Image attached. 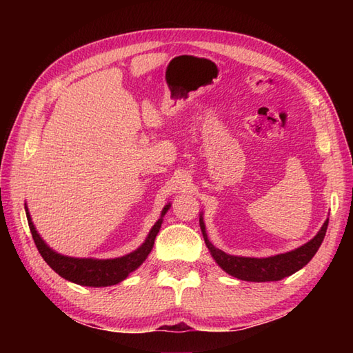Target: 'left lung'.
Returning a JSON list of instances; mask_svg holds the SVG:
<instances>
[{
	"mask_svg": "<svg viewBox=\"0 0 353 353\" xmlns=\"http://www.w3.org/2000/svg\"><path fill=\"white\" fill-rule=\"evenodd\" d=\"M327 223H329V219H326L323 226L320 228L316 236L310 239L308 243H305L303 245L297 247L294 250L287 252V253H279V254H274V256H267V258H249V256H235V254H228L226 252L216 249V247L208 239L206 226L203 221V212L200 214V229H201V234H203L208 250L211 252V256L228 274L247 282L281 281L283 277L291 276L292 273H296L301 268H303L312 259L314 254L317 253L321 243H323Z\"/></svg>",
	"mask_w": 353,
	"mask_h": 353,
	"instance_id": "1",
	"label": "left lung"
}]
</instances>
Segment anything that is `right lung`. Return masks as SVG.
I'll list each match as a JSON object with an SVG mask.
<instances>
[{
  "instance_id": "add662e5",
  "label": "right lung",
  "mask_w": 353,
  "mask_h": 353,
  "mask_svg": "<svg viewBox=\"0 0 353 353\" xmlns=\"http://www.w3.org/2000/svg\"><path fill=\"white\" fill-rule=\"evenodd\" d=\"M171 203L165 205L159 220H157L153 228L150 229L145 241L142 243L137 250L124 254L119 258L112 259H95V258H74L66 256V254L57 253L52 250L51 247L43 241L42 236L37 234L34 224L32 221V215L28 212V208L26 203V215L28 221L30 232L34 239V244L39 250L43 261L54 270V272L63 277V279L74 282L77 285H83V287H110V285H117L123 282L127 276L134 272L142 262L147 259V256L152 252L154 245V238L159 234V229L162 226L163 215L168 212Z\"/></svg>"
}]
</instances>
